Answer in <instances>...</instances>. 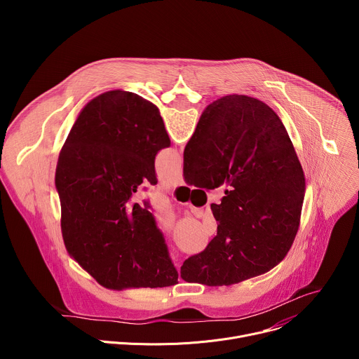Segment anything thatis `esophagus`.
Instances as JSON below:
<instances>
[{
	"label": "esophagus",
	"instance_id": "1",
	"mask_svg": "<svg viewBox=\"0 0 359 359\" xmlns=\"http://www.w3.org/2000/svg\"><path fill=\"white\" fill-rule=\"evenodd\" d=\"M184 182H183V176L179 173L176 177H175V180H173V186H182Z\"/></svg>",
	"mask_w": 359,
	"mask_h": 359
}]
</instances>
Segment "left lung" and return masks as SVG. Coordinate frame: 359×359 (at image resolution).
<instances>
[{
    "mask_svg": "<svg viewBox=\"0 0 359 359\" xmlns=\"http://www.w3.org/2000/svg\"><path fill=\"white\" fill-rule=\"evenodd\" d=\"M170 139L159 109L122 90L97 95L79 112L60 153L55 189L65 248L108 290L177 284V271L149 203L132 194L156 184L155 158Z\"/></svg>",
    "mask_w": 359,
    "mask_h": 359,
    "instance_id": "left-lung-1",
    "label": "left lung"
}]
</instances>
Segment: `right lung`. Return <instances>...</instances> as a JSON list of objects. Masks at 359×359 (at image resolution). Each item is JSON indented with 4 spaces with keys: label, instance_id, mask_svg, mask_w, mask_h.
I'll list each match as a JSON object with an SVG mask.
<instances>
[{
    "label": "right lung",
    "instance_id": "1",
    "mask_svg": "<svg viewBox=\"0 0 359 359\" xmlns=\"http://www.w3.org/2000/svg\"><path fill=\"white\" fill-rule=\"evenodd\" d=\"M187 184L224 186L212 204L217 236L189 257L187 283L231 285L278 266L297 236L305 177L278 115L247 95H227L203 111L183 153Z\"/></svg>",
    "mask_w": 359,
    "mask_h": 359
}]
</instances>
